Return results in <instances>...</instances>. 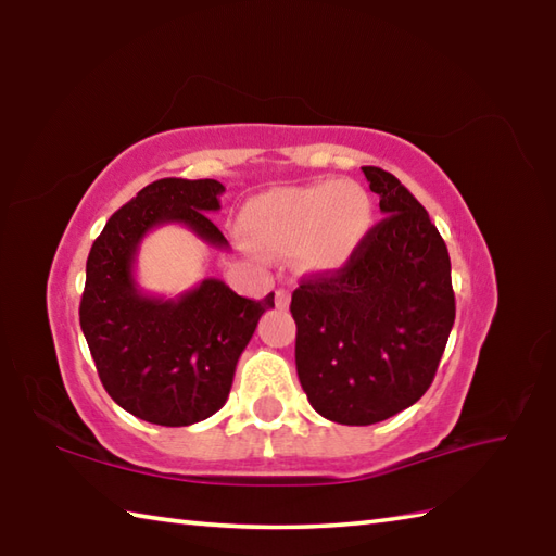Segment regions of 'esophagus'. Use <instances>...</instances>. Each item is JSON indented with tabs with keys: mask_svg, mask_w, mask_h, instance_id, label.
Returning <instances> with one entry per match:
<instances>
[{
	"mask_svg": "<svg viewBox=\"0 0 556 556\" xmlns=\"http://www.w3.org/2000/svg\"><path fill=\"white\" fill-rule=\"evenodd\" d=\"M289 301H291V293L287 289H279L277 291V305H279V308H289Z\"/></svg>",
	"mask_w": 556,
	"mask_h": 556,
	"instance_id": "obj_1",
	"label": "esophagus"
}]
</instances>
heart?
Segmentation results:
<instances>
[{"label": "heart", "instance_id": "b5f03b06", "mask_svg": "<svg viewBox=\"0 0 556 556\" xmlns=\"http://www.w3.org/2000/svg\"><path fill=\"white\" fill-rule=\"evenodd\" d=\"M372 224V203L358 184L320 181L271 188L243 210L248 239L271 253H293L305 271L344 267Z\"/></svg>", "mask_w": 556, "mask_h": 556}]
</instances>
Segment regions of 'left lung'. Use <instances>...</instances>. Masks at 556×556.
<instances>
[{
	"label": "left lung",
	"instance_id": "8db88e82",
	"mask_svg": "<svg viewBox=\"0 0 556 556\" xmlns=\"http://www.w3.org/2000/svg\"><path fill=\"white\" fill-rule=\"evenodd\" d=\"M384 219L334 275L291 296L296 370L311 406L341 425L396 416L428 392L454 327L446 243L394 174L363 167Z\"/></svg>",
	"mask_w": 556,
	"mask_h": 556
}]
</instances>
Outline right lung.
<instances>
[{"mask_svg": "<svg viewBox=\"0 0 556 556\" xmlns=\"http://www.w3.org/2000/svg\"><path fill=\"white\" fill-rule=\"evenodd\" d=\"M222 193L215 179L150 184L114 212L88 255L78 313L100 380L124 410L164 428L200 422L227 404L236 363L275 308V293L251 301L212 277L174 299L138 287V248L164 224H184L227 251L207 217Z\"/></svg>", "mask_w": 556, "mask_h": 556, "instance_id": "add662e5", "label": "right lung"}]
</instances>
